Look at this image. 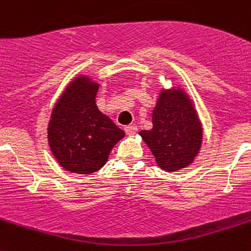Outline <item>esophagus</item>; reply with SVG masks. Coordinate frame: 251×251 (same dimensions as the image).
Returning <instances> with one entry per match:
<instances>
[{
  "instance_id": "1",
  "label": "esophagus",
  "mask_w": 251,
  "mask_h": 251,
  "mask_svg": "<svg viewBox=\"0 0 251 251\" xmlns=\"http://www.w3.org/2000/svg\"><path fill=\"white\" fill-rule=\"evenodd\" d=\"M125 132L127 135H135L136 132H138V127L136 126H126L125 127Z\"/></svg>"
}]
</instances>
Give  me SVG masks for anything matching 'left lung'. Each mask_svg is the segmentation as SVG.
I'll return each instance as SVG.
<instances>
[{
    "label": "left lung",
    "instance_id": "left-lung-1",
    "mask_svg": "<svg viewBox=\"0 0 251 251\" xmlns=\"http://www.w3.org/2000/svg\"><path fill=\"white\" fill-rule=\"evenodd\" d=\"M153 129L139 132L166 172L193 165L203 144V125L191 97L180 84L161 88L151 115Z\"/></svg>",
    "mask_w": 251,
    "mask_h": 251
}]
</instances>
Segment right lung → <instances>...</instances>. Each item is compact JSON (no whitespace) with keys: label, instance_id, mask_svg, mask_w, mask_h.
<instances>
[{"label":"right lung","instance_id":"add662e5","mask_svg":"<svg viewBox=\"0 0 251 251\" xmlns=\"http://www.w3.org/2000/svg\"><path fill=\"white\" fill-rule=\"evenodd\" d=\"M100 89L92 76L77 75L54 103L47 139L54 159L71 174L89 175L108 161L112 148L125 136L108 116L97 107Z\"/></svg>","mask_w":251,"mask_h":251}]
</instances>
